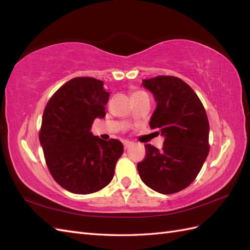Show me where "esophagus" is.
Returning <instances> with one entry per match:
<instances>
[{
  "instance_id": "1",
  "label": "esophagus",
  "mask_w": 250,
  "mask_h": 250,
  "mask_svg": "<svg viewBox=\"0 0 250 250\" xmlns=\"http://www.w3.org/2000/svg\"><path fill=\"white\" fill-rule=\"evenodd\" d=\"M123 145H124V148H125V149H128V148H130V147L133 145V143H131V142H129V141H124V142H123Z\"/></svg>"
}]
</instances>
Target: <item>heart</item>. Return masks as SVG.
Instances as JSON below:
<instances>
[{
	"label": "heart",
	"instance_id": "obj_1",
	"mask_svg": "<svg viewBox=\"0 0 250 250\" xmlns=\"http://www.w3.org/2000/svg\"><path fill=\"white\" fill-rule=\"evenodd\" d=\"M141 94H145V93L141 92V90H135V92H133V93L131 94V98H132V97H135V96H139V95H141Z\"/></svg>",
	"mask_w": 250,
	"mask_h": 250
}]
</instances>
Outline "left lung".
I'll return each mask as SVG.
<instances>
[{
  "instance_id": "1",
  "label": "left lung",
  "mask_w": 250,
  "mask_h": 250,
  "mask_svg": "<svg viewBox=\"0 0 250 250\" xmlns=\"http://www.w3.org/2000/svg\"><path fill=\"white\" fill-rule=\"evenodd\" d=\"M156 101L151 129L165 138L158 150L146 144V156L138 164L142 181L161 194H174L190 186L200 172L208 151L209 124L196 93L174 76L143 80Z\"/></svg>"
}]
</instances>
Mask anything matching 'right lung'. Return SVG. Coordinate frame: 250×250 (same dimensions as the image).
<instances>
[{"mask_svg": "<svg viewBox=\"0 0 250 250\" xmlns=\"http://www.w3.org/2000/svg\"><path fill=\"white\" fill-rule=\"evenodd\" d=\"M103 81L77 77L60 87L43 110L40 142L56 183L74 194H92L106 187L123 154L118 140L90 132L95 119L105 117L109 93Z\"/></svg>", "mask_w": 250, "mask_h": 250, "instance_id": "add662e5", "label": "right lung"}]
</instances>
